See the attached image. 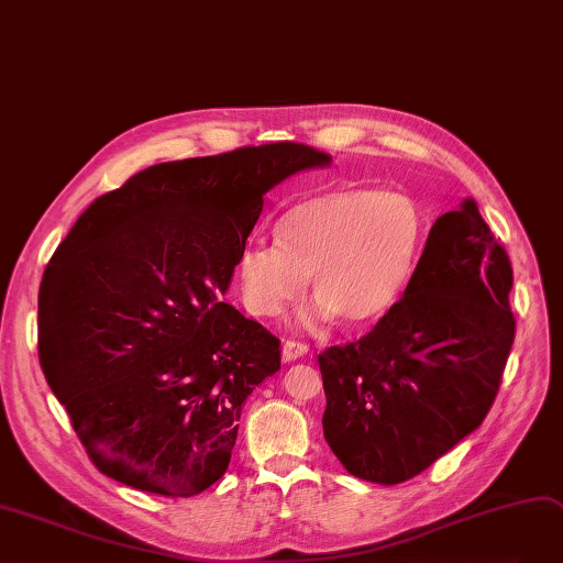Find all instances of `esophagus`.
Here are the masks:
<instances>
[{"instance_id": "obj_1", "label": "esophagus", "mask_w": 563, "mask_h": 563, "mask_svg": "<svg viewBox=\"0 0 563 563\" xmlns=\"http://www.w3.org/2000/svg\"><path fill=\"white\" fill-rule=\"evenodd\" d=\"M280 355H283V362H285V364L297 362V360H301V357L308 355V345H306V343H299V341H285V343H283V350H280Z\"/></svg>"}]
</instances>
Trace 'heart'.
Returning a JSON list of instances; mask_svg holds the SVG:
<instances>
[{
    "mask_svg": "<svg viewBox=\"0 0 563 563\" xmlns=\"http://www.w3.org/2000/svg\"><path fill=\"white\" fill-rule=\"evenodd\" d=\"M277 243H247L236 262L243 306L276 318L308 283L306 316L347 324L383 318L406 289L424 241L420 203L383 187L345 185L295 203L278 220Z\"/></svg>",
    "mask_w": 563,
    "mask_h": 563,
    "instance_id": "heart-1",
    "label": "heart"
}]
</instances>
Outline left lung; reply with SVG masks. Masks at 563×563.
<instances>
[{"mask_svg": "<svg viewBox=\"0 0 563 563\" xmlns=\"http://www.w3.org/2000/svg\"><path fill=\"white\" fill-rule=\"evenodd\" d=\"M512 266L464 199L433 222L404 297L357 343L318 357L324 439L343 468L410 481L483 424L515 341Z\"/></svg>", "mask_w": 563, "mask_h": 563, "instance_id": "8db88e82", "label": "left lung"}]
</instances>
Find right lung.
Instances as JSON below:
<instances>
[{"label":"right lung","mask_w":563,"mask_h":563,"mask_svg":"<svg viewBox=\"0 0 563 563\" xmlns=\"http://www.w3.org/2000/svg\"><path fill=\"white\" fill-rule=\"evenodd\" d=\"M301 143L164 162L95 199L38 289V360L95 466L162 496L224 475L280 341L222 301L264 195L329 166Z\"/></svg>","instance_id":"obj_1"}]
</instances>
